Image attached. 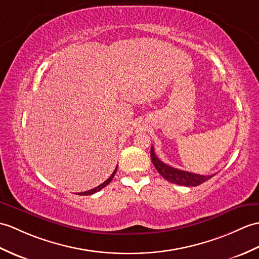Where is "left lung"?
I'll return each mask as SVG.
<instances>
[{"label":"left lung","mask_w":259,"mask_h":259,"mask_svg":"<svg viewBox=\"0 0 259 259\" xmlns=\"http://www.w3.org/2000/svg\"><path fill=\"white\" fill-rule=\"evenodd\" d=\"M150 155H151L152 163L155 166V169L158 170V172L166 180V181H169L171 183H176L184 186H197L214 177V174L213 176H200V174L182 171L167 165L163 163V162L155 155L153 147H151V154Z\"/></svg>","instance_id":"1"}]
</instances>
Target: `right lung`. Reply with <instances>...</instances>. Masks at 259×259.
Returning <instances> with one entry per match:
<instances>
[{
    "mask_svg": "<svg viewBox=\"0 0 259 259\" xmlns=\"http://www.w3.org/2000/svg\"><path fill=\"white\" fill-rule=\"evenodd\" d=\"M117 169H118V165L116 166V169H115V171L112 172L111 176H110L109 178H108L104 183H101L100 185H98V186H97V188H95V189H93V190H89V191H86V192H81V193H79V195H92V194L96 193V192H98V191H100V190L104 189L106 185H108V184H109V183L111 182V180L113 179V177H115V174H116V172H117Z\"/></svg>",
    "mask_w": 259,
    "mask_h": 259,
    "instance_id": "add662e5",
    "label": "right lung"
}]
</instances>
